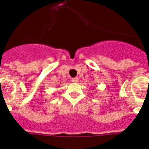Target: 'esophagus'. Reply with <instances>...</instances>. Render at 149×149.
Listing matches in <instances>:
<instances>
[{
  "instance_id": "1",
  "label": "esophagus",
  "mask_w": 149,
  "mask_h": 149,
  "mask_svg": "<svg viewBox=\"0 0 149 149\" xmlns=\"http://www.w3.org/2000/svg\"><path fill=\"white\" fill-rule=\"evenodd\" d=\"M71 81L73 82H79V78L78 77H74V78L71 79Z\"/></svg>"
}]
</instances>
